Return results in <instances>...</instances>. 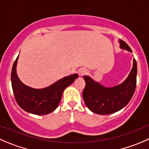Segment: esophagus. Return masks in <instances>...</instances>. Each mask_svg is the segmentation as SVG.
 I'll return each instance as SVG.
<instances>
[{
    "label": "esophagus",
    "instance_id": "1",
    "mask_svg": "<svg viewBox=\"0 0 149 149\" xmlns=\"http://www.w3.org/2000/svg\"><path fill=\"white\" fill-rule=\"evenodd\" d=\"M78 73H79V75L80 76H83L84 75L87 74L88 70L86 68H80L78 70Z\"/></svg>",
    "mask_w": 149,
    "mask_h": 149
}]
</instances>
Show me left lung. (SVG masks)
Masks as SVG:
<instances>
[{
    "instance_id": "8db88e82",
    "label": "left lung",
    "mask_w": 149,
    "mask_h": 149,
    "mask_svg": "<svg viewBox=\"0 0 149 149\" xmlns=\"http://www.w3.org/2000/svg\"><path fill=\"white\" fill-rule=\"evenodd\" d=\"M119 43L120 49L132 53L125 41L119 40ZM83 77L86 83L83 99L86 107L97 114H111L122 109L132 99L136 86L137 63L134 58L132 68L127 79L114 86H103L89 76Z\"/></svg>"
}]
</instances>
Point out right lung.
I'll return each instance as SVG.
<instances>
[{"label":"right lung","mask_w":149,"mask_h":149,"mask_svg":"<svg viewBox=\"0 0 149 149\" xmlns=\"http://www.w3.org/2000/svg\"><path fill=\"white\" fill-rule=\"evenodd\" d=\"M19 55L16 59L11 80L13 92L17 104L24 111L36 115H46L58 107L63 91L79 77L77 73L66 76L57 81L50 86L42 89H35L27 86L20 81L17 73Z\"/></svg>","instance_id":"right-lung-1"}]
</instances>
